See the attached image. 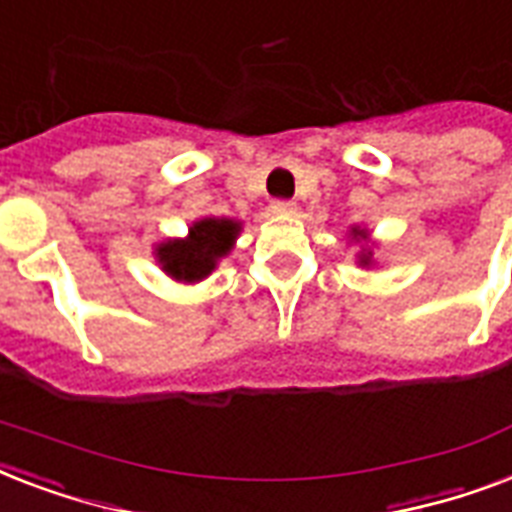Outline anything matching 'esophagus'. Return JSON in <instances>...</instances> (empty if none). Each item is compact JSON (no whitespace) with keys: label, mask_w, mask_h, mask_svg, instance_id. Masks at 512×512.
I'll use <instances>...</instances> for the list:
<instances>
[{"label":"esophagus","mask_w":512,"mask_h":512,"mask_svg":"<svg viewBox=\"0 0 512 512\" xmlns=\"http://www.w3.org/2000/svg\"><path fill=\"white\" fill-rule=\"evenodd\" d=\"M271 209H273V215L289 217V215H295V212H297V204H295V201L279 199V201H273V204H271Z\"/></svg>","instance_id":"34e87169"}]
</instances>
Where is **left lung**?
<instances>
[{
    "label": "left lung",
    "instance_id": "1",
    "mask_svg": "<svg viewBox=\"0 0 512 512\" xmlns=\"http://www.w3.org/2000/svg\"><path fill=\"white\" fill-rule=\"evenodd\" d=\"M348 236H350V241H356L358 244L356 263L361 265V268H372L374 249H380V247H377V241H372V233H369V228H364V225H350Z\"/></svg>",
    "mask_w": 512,
    "mask_h": 512
}]
</instances>
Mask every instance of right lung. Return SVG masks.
Wrapping results in <instances>:
<instances>
[{
  "instance_id": "add662e5",
  "label": "right lung",
  "mask_w": 512,
  "mask_h": 512,
  "mask_svg": "<svg viewBox=\"0 0 512 512\" xmlns=\"http://www.w3.org/2000/svg\"><path fill=\"white\" fill-rule=\"evenodd\" d=\"M241 233V220L233 217H199L183 239H164L156 244V265L180 284H199L215 271L225 255H231Z\"/></svg>"
}]
</instances>
